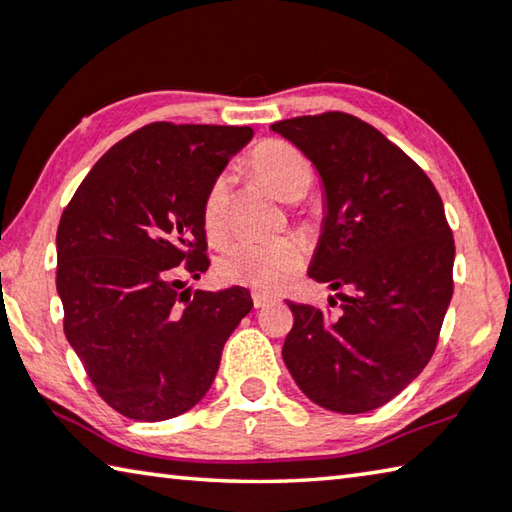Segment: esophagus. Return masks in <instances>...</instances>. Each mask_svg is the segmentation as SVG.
<instances>
[{
  "instance_id": "esophagus-1",
  "label": "esophagus",
  "mask_w": 512,
  "mask_h": 512,
  "mask_svg": "<svg viewBox=\"0 0 512 512\" xmlns=\"http://www.w3.org/2000/svg\"><path fill=\"white\" fill-rule=\"evenodd\" d=\"M251 301H254V308H267L270 306V303H274L276 301V297H270V294H263V292H258V290H254L251 292Z\"/></svg>"
}]
</instances>
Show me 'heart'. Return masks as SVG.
Returning a JSON list of instances; mask_svg holds the SVG:
<instances>
[{"label": "heart", "mask_w": 512, "mask_h": 512, "mask_svg": "<svg viewBox=\"0 0 512 512\" xmlns=\"http://www.w3.org/2000/svg\"><path fill=\"white\" fill-rule=\"evenodd\" d=\"M249 168L281 200H299L315 179L310 159L290 143L279 139L261 141L251 150ZM229 179L220 175L209 184L202 200V227L206 236L218 240L227 224ZM306 265V247L297 238L240 240L224 251L218 261V276L224 283L247 285L258 292H276Z\"/></svg>", "instance_id": "obj_1"}]
</instances>
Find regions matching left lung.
I'll list each match as a JSON object with an SVG mask.
<instances>
[{"label":"left lung","instance_id":"1","mask_svg":"<svg viewBox=\"0 0 512 512\" xmlns=\"http://www.w3.org/2000/svg\"><path fill=\"white\" fill-rule=\"evenodd\" d=\"M324 182L326 218L310 276L339 294L328 315L288 301L283 362L319 407L364 414L396 398L432 360L454 281L441 195L414 159L346 112L272 125ZM330 299V306H335Z\"/></svg>","mask_w":512,"mask_h":512}]
</instances>
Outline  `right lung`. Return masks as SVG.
I'll use <instances>...</instances> for the list:
<instances>
[{
	"mask_svg": "<svg viewBox=\"0 0 512 512\" xmlns=\"http://www.w3.org/2000/svg\"><path fill=\"white\" fill-rule=\"evenodd\" d=\"M251 134L238 125H143L96 161L62 211L65 335L98 396L132 420L157 423L195 407L254 306L238 285L179 292L184 274L209 270L206 188Z\"/></svg>",
	"mask_w": 512,
	"mask_h": 512,
	"instance_id": "obj_1",
	"label": "right lung"
}]
</instances>
